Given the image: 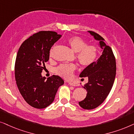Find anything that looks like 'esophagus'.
Instances as JSON below:
<instances>
[{
	"mask_svg": "<svg viewBox=\"0 0 134 134\" xmlns=\"http://www.w3.org/2000/svg\"><path fill=\"white\" fill-rule=\"evenodd\" d=\"M69 85L70 86H78V85L76 83H75V82H69Z\"/></svg>",
	"mask_w": 134,
	"mask_h": 134,
	"instance_id": "esophagus-1",
	"label": "esophagus"
}]
</instances>
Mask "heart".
<instances>
[{
    "mask_svg": "<svg viewBox=\"0 0 134 134\" xmlns=\"http://www.w3.org/2000/svg\"><path fill=\"white\" fill-rule=\"evenodd\" d=\"M67 43L74 52L77 53L76 59L82 67H89L95 62L98 53V48L95 44H88L86 41L79 36L69 37ZM55 48V46H53L50 56H52ZM76 69V66L75 64H60L55 69V72L62 77L69 78Z\"/></svg>",
    "mask_w": 134,
    "mask_h": 134,
    "instance_id": "obj_1",
    "label": "heart"
}]
</instances>
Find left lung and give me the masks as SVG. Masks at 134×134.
Instances as JSON below:
<instances>
[{
	"label": "left lung",
	"mask_w": 134,
	"mask_h": 134,
	"mask_svg": "<svg viewBox=\"0 0 134 134\" xmlns=\"http://www.w3.org/2000/svg\"><path fill=\"white\" fill-rule=\"evenodd\" d=\"M89 32L96 40H99L103 52L97 61L80 75V77L87 76L89 80L83 86L88 92L86 97L79 102L80 106L86 110L97 108L105 100L113 85L116 70L115 57L111 48L106 45L102 37L93 31Z\"/></svg>",
	"instance_id": "obj_1"
}]
</instances>
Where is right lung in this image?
<instances>
[{"instance_id": "1", "label": "right lung", "mask_w": 134, "mask_h": 134, "mask_svg": "<svg viewBox=\"0 0 134 134\" xmlns=\"http://www.w3.org/2000/svg\"><path fill=\"white\" fill-rule=\"evenodd\" d=\"M62 35L54 31H40L21 44L15 64L18 88L25 101L34 108L42 109L54 101L59 87L64 84L60 76L47 80L42 77L44 63L49 60V51Z\"/></svg>"}]
</instances>
